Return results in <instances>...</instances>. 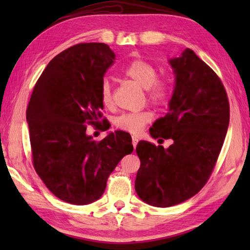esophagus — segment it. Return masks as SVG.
Wrapping results in <instances>:
<instances>
[{
	"label": "esophagus",
	"instance_id": "1",
	"mask_svg": "<svg viewBox=\"0 0 250 250\" xmlns=\"http://www.w3.org/2000/svg\"><path fill=\"white\" fill-rule=\"evenodd\" d=\"M138 142H139V139H138L137 137H132V145H133V146H134V147L137 146Z\"/></svg>",
	"mask_w": 250,
	"mask_h": 250
}]
</instances>
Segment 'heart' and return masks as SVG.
Masks as SVG:
<instances>
[{
  "instance_id": "obj_1",
  "label": "heart",
  "mask_w": 250,
  "mask_h": 250,
  "mask_svg": "<svg viewBox=\"0 0 250 250\" xmlns=\"http://www.w3.org/2000/svg\"><path fill=\"white\" fill-rule=\"evenodd\" d=\"M124 76L134 82L146 91V97L151 104L158 107L166 105L171 96L170 82L164 77H158V69L152 62L146 59L135 58L126 65ZM100 101L105 108L112 105L111 86L108 80H104L99 91ZM152 119L150 111L126 112L116 118L115 125L117 129L126 131L129 133H139Z\"/></svg>"
}]
</instances>
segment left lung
Instances as JSON below:
<instances>
[{"label": "left lung", "instance_id": "obj_1", "mask_svg": "<svg viewBox=\"0 0 250 250\" xmlns=\"http://www.w3.org/2000/svg\"><path fill=\"white\" fill-rule=\"evenodd\" d=\"M175 88L166 117L150 134L172 145L164 149L140 141L135 192L143 202L168 207L195 195L208 181L229 125V103L216 73L192 49L170 59Z\"/></svg>", "mask_w": 250, "mask_h": 250}]
</instances>
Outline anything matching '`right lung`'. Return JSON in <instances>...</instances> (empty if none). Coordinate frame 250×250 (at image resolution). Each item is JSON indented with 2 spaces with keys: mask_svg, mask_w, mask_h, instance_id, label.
Instances as JSON below:
<instances>
[{
  "mask_svg": "<svg viewBox=\"0 0 250 250\" xmlns=\"http://www.w3.org/2000/svg\"><path fill=\"white\" fill-rule=\"evenodd\" d=\"M115 58L104 43L71 46L48 62L29 99L26 120L34 168L49 191L69 204L100 198L117 164L133 151L125 131L101 141L86 133L87 125L97 128L103 117L100 86Z\"/></svg>",
  "mask_w": 250,
  "mask_h": 250,
  "instance_id": "right-lung-1",
  "label": "right lung"
}]
</instances>
